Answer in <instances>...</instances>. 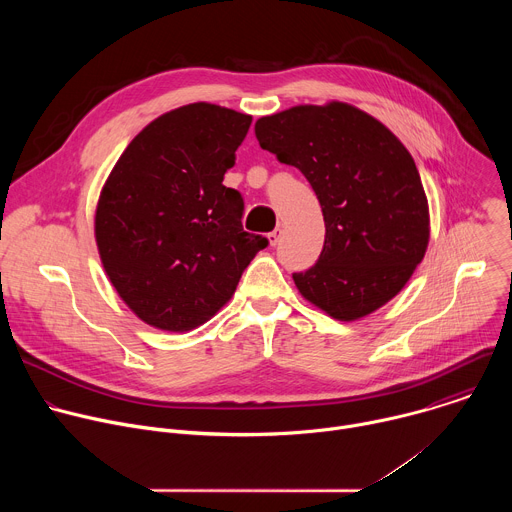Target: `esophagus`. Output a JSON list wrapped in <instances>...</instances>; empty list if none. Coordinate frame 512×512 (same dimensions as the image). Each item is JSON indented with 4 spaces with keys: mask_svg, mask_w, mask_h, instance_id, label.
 <instances>
[{
    "mask_svg": "<svg viewBox=\"0 0 512 512\" xmlns=\"http://www.w3.org/2000/svg\"><path fill=\"white\" fill-rule=\"evenodd\" d=\"M281 235H283V231L277 227L275 231H271L269 235H267V241H269V245L271 247H275V245H279V241H281Z\"/></svg>",
    "mask_w": 512,
    "mask_h": 512,
    "instance_id": "34e87169",
    "label": "esophagus"
}]
</instances>
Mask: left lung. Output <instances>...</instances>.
I'll return each instance as SVG.
<instances>
[{
  "label": "left lung",
  "mask_w": 512,
  "mask_h": 512,
  "mask_svg": "<svg viewBox=\"0 0 512 512\" xmlns=\"http://www.w3.org/2000/svg\"><path fill=\"white\" fill-rule=\"evenodd\" d=\"M255 135L306 176L322 206L324 249L314 267L294 273L300 294L340 322L393 300L429 243L427 196L397 135L342 101L261 117Z\"/></svg>",
  "instance_id": "1"
}]
</instances>
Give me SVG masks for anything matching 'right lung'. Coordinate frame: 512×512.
<instances>
[{
	"label": "right lung",
	"mask_w": 512,
	"mask_h": 512,
	"mask_svg": "<svg viewBox=\"0 0 512 512\" xmlns=\"http://www.w3.org/2000/svg\"><path fill=\"white\" fill-rule=\"evenodd\" d=\"M253 117L190 103L145 125L103 184L95 241L103 269L145 324L186 332L235 294L267 247L243 231V198L223 184Z\"/></svg>",
	"instance_id": "add662e5"
}]
</instances>
